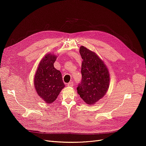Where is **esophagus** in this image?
Instances as JSON below:
<instances>
[{"instance_id": "obj_1", "label": "esophagus", "mask_w": 146, "mask_h": 146, "mask_svg": "<svg viewBox=\"0 0 146 146\" xmlns=\"http://www.w3.org/2000/svg\"><path fill=\"white\" fill-rule=\"evenodd\" d=\"M73 85H74V84H73V82H69L68 84H67V86H70V87H72V86H73Z\"/></svg>"}]
</instances>
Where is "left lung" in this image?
Wrapping results in <instances>:
<instances>
[{
	"label": "left lung",
	"instance_id": "8db88e82",
	"mask_svg": "<svg viewBox=\"0 0 146 146\" xmlns=\"http://www.w3.org/2000/svg\"><path fill=\"white\" fill-rule=\"evenodd\" d=\"M79 52L83 61L78 93L86 104L92 105L105 96L109 87L110 76L104 62L96 53L83 46L80 47Z\"/></svg>",
	"mask_w": 146,
	"mask_h": 146
}]
</instances>
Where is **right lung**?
Returning <instances> with one entry per match:
<instances>
[{
  "mask_svg": "<svg viewBox=\"0 0 146 146\" xmlns=\"http://www.w3.org/2000/svg\"><path fill=\"white\" fill-rule=\"evenodd\" d=\"M56 56L47 54L42 60L36 70L34 85L36 91L47 103H51L58 97L65 86L61 72L54 68Z\"/></svg>",
  "mask_w": 146,
  "mask_h": 146,
  "instance_id": "1",
  "label": "right lung"
}]
</instances>
